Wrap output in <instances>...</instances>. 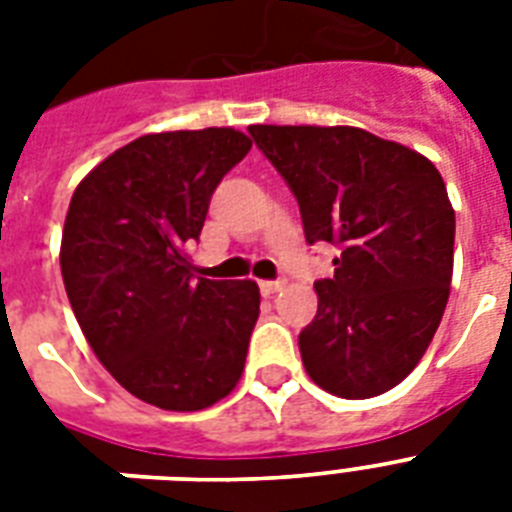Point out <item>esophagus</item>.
<instances>
[{
	"label": "esophagus",
	"mask_w": 512,
	"mask_h": 512,
	"mask_svg": "<svg viewBox=\"0 0 512 512\" xmlns=\"http://www.w3.org/2000/svg\"><path fill=\"white\" fill-rule=\"evenodd\" d=\"M287 287V281L279 279V281H260V289H263V295H276L281 289Z\"/></svg>",
	"instance_id": "1"
}]
</instances>
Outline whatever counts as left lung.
I'll return each instance as SVG.
<instances>
[{
    "mask_svg": "<svg viewBox=\"0 0 512 512\" xmlns=\"http://www.w3.org/2000/svg\"><path fill=\"white\" fill-rule=\"evenodd\" d=\"M295 193L305 241L340 247L300 332L305 372L340 398L396 388L425 356L452 284L454 209L444 177L412 148L358 127L252 124Z\"/></svg>",
    "mask_w": 512,
    "mask_h": 512,
    "instance_id": "left-lung-1",
    "label": "left lung"
}]
</instances>
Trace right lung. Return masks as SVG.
<instances>
[{
    "instance_id": "1",
    "label": "right lung",
    "mask_w": 512,
    "mask_h": 512,
    "mask_svg": "<svg viewBox=\"0 0 512 512\" xmlns=\"http://www.w3.org/2000/svg\"><path fill=\"white\" fill-rule=\"evenodd\" d=\"M252 140L233 127L132 140L76 185L60 273L95 356L132 396L199 412L236 388L260 316L255 281L193 279L209 199Z\"/></svg>"
}]
</instances>
